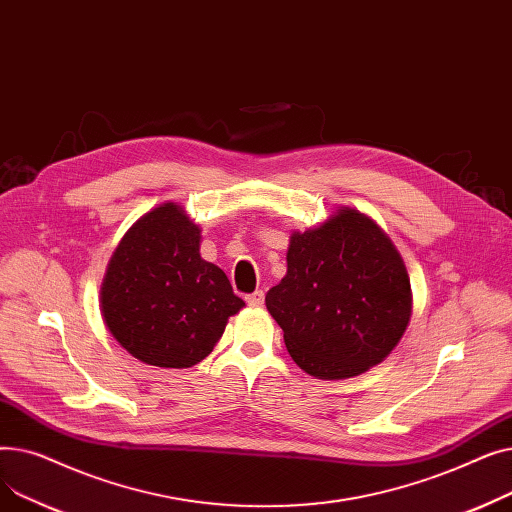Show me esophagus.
<instances>
[{
	"mask_svg": "<svg viewBox=\"0 0 512 512\" xmlns=\"http://www.w3.org/2000/svg\"><path fill=\"white\" fill-rule=\"evenodd\" d=\"M247 303L253 307L263 305V290H255L253 294H247Z\"/></svg>",
	"mask_w": 512,
	"mask_h": 512,
	"instance_id": "34e87169",
	"label": "esophagus"
}]
</instances>
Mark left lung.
I'll return each instance as SVG.
<instances>
[{"instance_id":"left-lung-1","label":"left lung","mask_w":512,"mask_h":512,"mask_svg":"<svg viewBox=\"0 0 512 512\" xmlns=\"http://www.w3.org/2000/svg\"><path fill=\"white\" fill-rule=\"evenodd\" d=\"M288 272L265 294L267 311L301 369L353 378L382 363L405 334L411 282L390 238L355 209L294 232Z\"/></svg>"}]
</instances>
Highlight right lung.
Masks as SVG:
<instances>
[{"instance_id": "obj_1", "label": "right lung", "mask_w": 512, "mask_h": 512, "mask_svg": "<svg viewBox=\"0 0 512 512\" xmlns=\"http://www.w3.org/2000/svg\"><path fill=\"white\" fill-rule=\"evenodd\" d=\"M201 230L182 207L145 213L112 255L101 286V313L126 351L157 367H191L245 307L218 265L199 255Z\"/></svg>"}]
</instances>
